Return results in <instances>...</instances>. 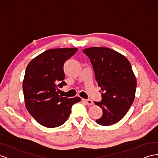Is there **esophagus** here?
Returning a JSON list of instances; mask_svg holds the SVG:
<instances>
[{
	"label": "esophagus",
	"instance_id": "esophagus-1",
	"mask_svg": "<svg viewBox=\"0 0 158 158\" xmlns=\"http://www.w3.org/2000/svg\"><path fill=\"white\" fill-rule=\"evenodd\" d=\"M82 100L86 103L87 105L88 106H91L93 104V102L91 100H85V99H82Z\"/></svg>",
	"mask_w": 158,
	"mask_h": 158
}]
</instances>
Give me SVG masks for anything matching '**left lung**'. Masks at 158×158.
I'll return each mask as SVG.
<instances>
[{"instance_id":"obj_1","label":"left lung","mask_w":158,"mask_h":158,"mask_svg":"<svg viewBox=\"0 0 158 158\" xmlns=\"http://www.w3.org/2000/svg\"><path fill=\"white\" fill-rule=\"evenodd\" d=\"M83 52L90 59L102 91V101L94 103L103 114L96 122L104 126L114 124L125 116L135 99L137 81L131 64L125 56L109 48L91 47Z\"/></svg>"}]
</instances>
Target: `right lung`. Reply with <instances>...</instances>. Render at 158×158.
I'll return each mask as SVG.
<instances>
[{
  "label": "right lung",
  "instance_id": "right-lung-1",
  "mask_svg": "<svg viewBox=\"0 0 158 158\" xmlns=\"http://www.w3.org/2000/svg\"><path fill=\"white\" fill-rule=\"evenodd\" d=\"M77 50V48L46 50L27 67L23 82L25 106L35 120L46 127L62 125L70 116L72 105L81 100L80 97L68 98L58 94V87L66 84L64 64Z\"/></svg>",
  "mask_w": 158,
  "mask_h": 158
}]
</instances>
